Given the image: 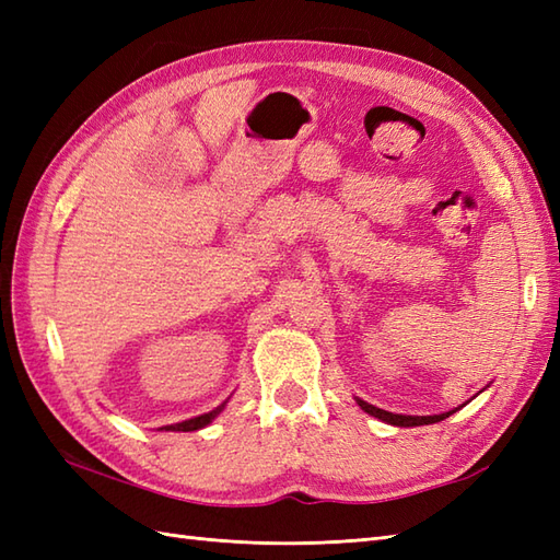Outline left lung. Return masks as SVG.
Masks as SVG:
<instances>
[{
	"label": "left lung",
	"mask_w": 560,
	"mask_h": 560,
	"mask_svg": "<svg viewBox=\"0 0 560 560\" xmlns=\"http://www.w3.org/2000/svg\"><path fill=\"white\" fill-rule=\"evenodd\" d=\"M359 404H361V409H363V411H368L371 416H375V419L385 421V423H392V425H404V428H407V425L438 423V421L447 419V416L452 413V411H447V413H438V416H401V413H392V411H385V409H377V407H373V404L361 401V399H359Z\"/></svg>",
	"instance_id": "1"
}]
</instances>
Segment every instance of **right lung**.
Returning a JSON list of instances; mask_svg holds the SVG:
<instances>
[{
  "mask_svg": "<svg viewBox=\"0 0 560 560\" xmlns=\"http://www.w3.org/2000/svg\"><path fill=\"white\" fill-rule=\"evenodd\" d=\"M223 409V404L221 407H217L213 411H209V413H201V416H195V419H189V421H183V423H175V425H165V431H199V428H205L207 423H211L213 419H217L219 416V411Z\"/></svg>",
  "mask_w": 560,
  "mask_h": 560,
  "instance_id": "obj_1",
  "label": "right lung"
}]
</instances>
